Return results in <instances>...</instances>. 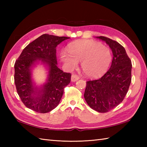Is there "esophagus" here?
<instances>
[{
    "label": "esophagus",
    "instance_id": "esophagus-1",
    "mask_svg": "<svg viewBox=\"0 0 147 147\" xmlns=\"http://www.w3.org/2000/svg\"><path fill=\"white\" fill-rule=\"evenodd\" d=\"M80 79V76L78 75H77L76 74H73V75L71 76V81L72 82H76L77 80H78Z\"/></svg>",
    "mask_w": 147,
    "mask_h": 147
}]
</instances>
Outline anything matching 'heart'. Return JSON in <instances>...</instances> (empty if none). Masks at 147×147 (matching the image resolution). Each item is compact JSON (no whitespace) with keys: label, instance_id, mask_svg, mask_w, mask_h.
Wrapping results in <instances>:
<instances>
[{"label":"heart","instance_id":"1","mask_svg":"<svg viewBox=\"0 0 147 147\" xmlns=\"http://www.w3.org/2000/svg\"><path fill=\"white\" fill-rule=\"evenodd\" d=\"M68 54L61 53L62 61L73 68L82 61L83 71L90 77H98L104 74L112 61V52L108 47L93 40H80L68 46Z\"/></svg>","mask_w":147,"mask_h":147}]
</instances>
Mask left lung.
Listing matches in <instances>:
<instances>
[{
	"label": "left lung",
	"instance_id": "8db88e82",
	"mask_svg": "<svg viewBox=\"0 0 147 147\" xmlns=\"http://www.w3.org/2000/svg\"><path fill=\"white\" fill-rule=\"evenodd\" d=\"M110 47L113 59L109 69L99 79L86 82L84 97L93 110L105 113L123 101L131 82L132 64L123 46L115 40L98 36Z\"/></svg>",
	"mask_w": 147,
	"mask_h": 147
}]
</instances>
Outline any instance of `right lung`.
Here are the masks:
<instances>
[{"instance_id": "right-lung-1", "label": "right lung", "mask_w": 147, "mask_h": 147, "mask_svg": "<svg viewBox=\"0 0 147 147\" xmlns=\"http://www.w3.org/2000/svg\"><path fill=\"white\" fill-rule=\"evenodd\" d=\"M67 36L43 34L22 51L14 64V83L17 93L26 107L38 113H47L59 105L64 89L71 82V74L57 66L56 47ZM40 60L49 67L48 82L41 90L34 88L30 67Z\"/></svg>"}]
</instances>
